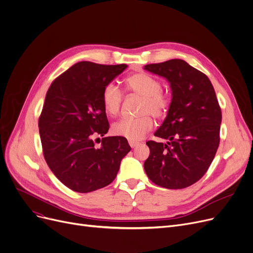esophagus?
<instances>
[{"label": "esophagus", "instance_id": "esophagus-1", "mask_svg": "<svg viewBox=\"0 0 253 253\" xmlns=\"http://www.w3.org/2000/svg\"><path fill=\"white\" fill-rule=\"evenodd\" d=\"M138 144H139V142H136V141H131V140H129V145H130V147H131L132 149L136 148Z\"/></svg>", "mask_w": 253, "mask_h": 253}]
</instances>
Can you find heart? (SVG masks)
Here are the masks:
<instances>
[{"mask_svg": "<svg viewBox=\"0 0 253 253\" xmlns=\"http://www.w3.org/2000/svg\"><path fill=\"white\" fill-rule=\"evenodd\" d=\"M126 89L134 94L141 96L139 113L137 118H124L116 122L113 127V133L131 141H136L143 137L153 127L154 117L163 116L170 104L167 94L161 91V83L158 80L145 73H136L125 80ZM102 103L105 112L110 116H116L122 102V93L119 88L110 83L103 88Z\"/></svg>", "mask_w": 253, "mask_h": 253, "instance_id": "1", "label": "heart"}]
</instances>
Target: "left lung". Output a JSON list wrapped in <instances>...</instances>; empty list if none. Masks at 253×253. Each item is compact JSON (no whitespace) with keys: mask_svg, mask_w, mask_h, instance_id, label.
<instances>
[{"mask_svg":"<svg viewBox=\"0 0 253 253\" xmlns=\"http://www.w3.org/2000/svg\"><path fill=\"white\" fill-rule=\"evenodd\" d=\"M165 78L171 102L155 136L143 167L149 178L165 189H184L197 182L209 168L219 144L221 111L206 75L181 59L152 63L143 68Z\"/></svg>","mask_w":253,"mask_h":253,"instance_id":"left-lung-1","label":"left lung"}]
</instances>
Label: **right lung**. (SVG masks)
Listing matches in <instances>:
<instances>
[{
	"instance_id": "right-lung-1",
	"label": "right lung",
	"mask_w": 253,
	"mask_h": 253,
	"mask_svg": "<svg viewBox=\"0 0 253 253\" xmlns=\"http://www.w3.org/2000/svg\"><path fill=\"white\" fill-rule=\"evenodd\" d=\"M127 69L89 61L74 64L52 82L39 119L45 160L69 189L89 193L110 184L131 148L126 138H94L110 125L102 103L103 88ZM96 139H99L96 138Z\"/></svg>"
}]
</instances>
